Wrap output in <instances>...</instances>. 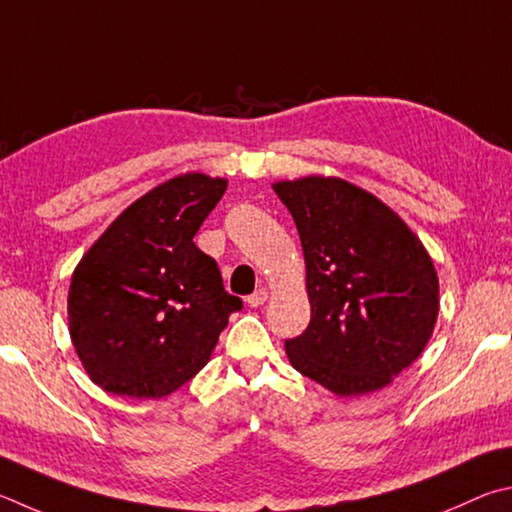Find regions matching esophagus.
<instances>
[{
    "instance_id": "34e87169",
    "label": "esophagus",
    "mask_w": 512,
    "mask_h": 512,
    "mask_svg": "<svg viewBox=\"0 0 512 512\" xmlns=\"http://www.w3.org/2000/svg\"><path fill=\"white\" fill-rule=\"evenodd\" d=\"M265 301H267V292L265 290H256L254 294H249V297H247V306L249 308H258V306H263Z\"/></svg>"
}]
</instances>
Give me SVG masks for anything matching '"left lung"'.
Here are the masks:
<instances>
[{"instance_id":"8db88e82","label":"left lung","mask_w":512,"mask_h":512,"mask_svg":"<svg viewBox=\"0 0 512 512\" xmlns=\"http://www.w3.org/2000/svg\"><path fill=\"white\" fill-rule=\"evenodd\" d=\"M274 191L306 256L310 324L285 339L292 366L337 396L387 387L432 337V258L387 204L344 179L306 177Z\"/></svg>"}]
</instances>
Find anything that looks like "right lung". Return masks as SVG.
I'll use <instances>...</instances> for the list:
<instances>
[{"mask_svg":"<svg viewBox=\"0 0 512 512\" xmlns=\"http://www.w3.org/2000/svg\"><path fill=\"white\" fill-rule=\"evenodd\" d=\"M227 191L224 179L179 175L130 204L78 263L69 333L98 387L164 398L209 362L242 299L193 238Z\"/></svg>","mask_w":512,"mask_h":512,"instance_id":"add662e5","label":"right lung"}]
</instances>
